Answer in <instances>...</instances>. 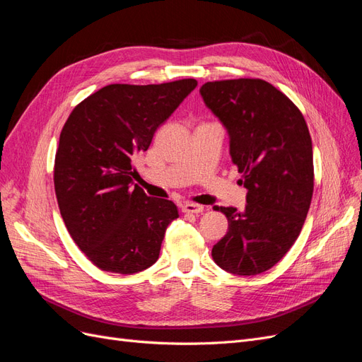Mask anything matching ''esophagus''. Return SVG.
<instances>
[{
	"label": "esophagus",
	"instance_id": "obj_1",
	"mask_svg": "<svg viewBox=\"0 0 362 362\" xmlns=\"http://www.w3.org/2000/svg\"><path fill=\"white\" fill-rule=\"evenodd\" d=\"M182 213H192V214H199L204 211V205L199 204H194V202H185L182 205Z\"/></svg>",
	"mask_w": 362,
	"mask_h": 362
}]
</instances>
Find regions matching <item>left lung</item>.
<instances>
[{
    "label": "left lung",
    "mask_w": 362,
    "mask_h": 362,
    "mask_svg": "<svg viewBox=\"0 0 362 362\" xmlns=\"http://www.w3.org/2000/svg\"><path fill=\"white\" fill-rule=\"evenodd\" d=\"M201 95L228 129L229 154L247 189L245 211L216 206L229 229L211 255L234 275H258L287 254L308 214L314 190L310 131L290 98L264 80L208 81Z\"/></svg>",
    "instance_id": "left-lung-1"
}]
</instances>
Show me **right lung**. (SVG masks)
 Returning a JSON list of instances; mask_svg holds the SVG:
<instances>
[{
    "label": "right lung",
    "mask_w": 362,
    "mask_h": 362,
    "mask_svg": "<svg viewBox=\"0 0 362 362\" xmlns=\"http://www.w3.org/2000/svg\"><path fill=\"white\" fill-rule=\"evenodd\" d=\"M198 81L108 84L76 105L60 133L54 189L83 254L105 272L131 275L158 259L178 208L151 198L133 178L140 152Z\"/></svg>",
    "instance_id": "add662e5"
}]
</instances>
